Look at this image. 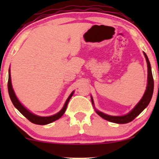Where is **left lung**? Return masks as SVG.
<instances>
[{
  "mask_svg": "<svg viewBox=\"0 0 159 159\" xmlns=\"http://www.w3.org/2000/svg\"><path fill=\"white\" fill-rule=\"evenodd\" d=\"M144 55H145L146 60H147V67H148V83H147V90H146V92L143 95V98L140 99V101L138 103V105L133 108V110L131 111V112H129L128 114L125 115V116H109V115L103 114V113L100 112V111H96V113H97L101 117H102L103 119L106 120L107 121H110L111 123H119V124L128 123H129V122L132 121L134 118L137 117V116H138V115H139L140 113H141L142 111H143L144 109L147 107V105H149V102H150L151 98H152V93H153V89H154V81H153L150 63H149L148 57H147V54H146L145 53H144ZM92 102L93 104V98H92Z\"/></svg>",
  "mask_w": 159,
  "mask_h": 159,
  "instance_id": "obj_1",
  "label": "left lung"
}]
</instances>
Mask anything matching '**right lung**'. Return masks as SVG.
<instances>
[{"label": "right lung", "instance_id": "add662e5", "mask_svg": "<svg viewBox=\"0 0 159 159\" xmlns=\"http://www.w3.org/2000/svg\"><path fill=\"white\" fill-rule=\"evenodd\" d=\"M8 92H9V95H10L11 101H12V102L14 106H15L16 108L20 111V113H21V114H23L24 116H25V117L29 120V121H30L31 123L34 124H37V125H46V124L52 123V122L55 121V120H58L59 118H61L63 115V114L65 113L66 110L67 105H68L69 99H70L71 97H72L74 93L72 92V93L70 94V96H69V98H67L66 102L64 106H63V108H62V110L60 111V112H58L57 114L53 115V116H36L35 114H32V113H30L29 111H27V109L19 102V101L18 100L17 97L16 96V94L15 93H14L13 89H12V83H11L10 70H9V78H8Z\"/></svg>", "mask_w": 159, "mask_h": 159}]
</instances>
